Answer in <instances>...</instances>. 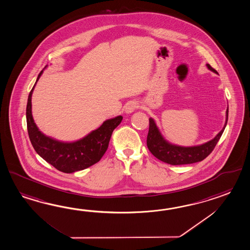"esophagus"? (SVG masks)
<instances>
[{"label":"esophagus","mask_w":250,"mask_h":250,"mask_svg":"<svg viewBox=\"0 0 250 250\" xmlns=\"http://www.w3.org/2000/svg\"><path fill=\"white\" fill-rule=\"evenodd\" d=\"M138 106V103H136V102H134V101H132V102L128 103L126 106H125V113L131 114V113H133Z\"/></svg>","instance_id":"obj_1"}]
</instances>
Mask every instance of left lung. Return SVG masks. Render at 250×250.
Wrapping results in <instances>:
<instances>
[{
  "label": "left lung",
  "mask_w": 250,
  "mask_h": 250,
  "mask_svg": "<svg viewBox=\"0 0 250 250\" xmlns=\"http://www.w3.org/2000/svg\"><path fill=\"white\" fill-rule=\"evenodd\" d=\"M206 66L210 71L218 74L216 70H214L209 63H207ZM228 116L229 106L226 111V121L222 131L214 138L206 144L191 147H184L168 143L162 136L159 128L156 125L155 121L152 118H150L149 133L147 136L148 149L157 159L170 165H184L202 161L211 153L216 146L218 141L221 138L222 133L227 125Z\"/></svg>",
  "instance_id": "left-lung-1"
}]
</instances>
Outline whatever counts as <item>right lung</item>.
Masks as SVG:
<instances>
[{"instance_id":"right-lung-1","label":"right lung","mask_w":250,"mask_h":250,"mask_svg":"<svg viewBox=\"0 0 250 250\" xmlns=\"http://www.w3.org/2000/svg\"><path fill=\"white\" fill-rule=\"evenodd\" d=\"M43 71L39 73L37 82L28 95L26 117L31 145L41 158L62 172L73 173L94 165L105 154L112 133L122 121V116L105 120L98 129L90 132L83 138L72 143L60 142L44 135L34 122L31 111L34 88Z\"/></svg>"}]
</instances>
